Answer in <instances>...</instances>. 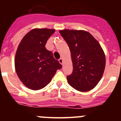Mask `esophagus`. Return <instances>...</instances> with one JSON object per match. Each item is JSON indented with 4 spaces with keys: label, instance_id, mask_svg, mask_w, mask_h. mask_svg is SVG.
I'll list each match as a JSON object with an SVG mask.
<instances>
[{
    "label": "esophagus",
    "instance_id": "1",
    "mask_svg": "<svg viewBox=\"0 0 121 121\" xmlns=\"http://www.w3.org/2000/svg\"><path fill=\"white\" fill-rule=\"evenodd\" d=\"M58 61H59V63H60V64H63V59L62 58H60L59 60H58Z\"/></svg>",
    "mask_w": 121,
    "mask_h": 121
}]
</instances>
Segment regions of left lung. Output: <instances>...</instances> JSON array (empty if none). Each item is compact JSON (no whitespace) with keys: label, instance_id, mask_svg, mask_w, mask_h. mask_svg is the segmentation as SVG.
Segmentation results:
<instances>
[{"label":"left lung","instance_id":"obj_1","mask_svg":"<svg viewBox=\"0 0 121 121\" xmlns=\"http://www.w3.org/2000/svg\"><path fill=\"white\" fill-rule=\"evenodd\" d=\"M71 52L73 71L67 77L68 84L76 90L89 91L98 84L105 67V56L99 43L84 30L59 31Z\"/></svg>","mask_w":121,"mask_h":121}]
</instances>
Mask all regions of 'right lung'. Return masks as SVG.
<instances>
[{
	"instance_id": "add662e5",
	"label": "right lung",
	"mask_w": 121,
	"mask_h": 121,
	"mask_svg": "<svg viewBox=\"0 0 121 121\" xmlns=\"http://www.w3.org/2000/svg\"><path fill=\"white\" fill-rule=\"evenodd\" d=\"M54 29H35L23 37L17 49L14 65L23 84L33 90L43 88L62 65L45 47Z\"/></svg>"
}]
</instances>
